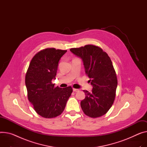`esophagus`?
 <instances>
[{
    "label": "esophagus",
    "instance_id": "obj_1",
    "mask_svg": "<svg viewBox=\"0 0 147 147\" xmlns=\"http://www.w3.org/2000/svg\"><path fill=\"white\" fill-rule=\"evenodd\" d=\"M78 91V89H75V88H73V91L74 92H77Z\"/></svg>",
    "mask_w": 147,
    "mask_h": 147
}]
</instances>
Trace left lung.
<instances>
[{
	"mask_svg": "<svg viewBox=\"0 0 147 147\" xmlns=\"http://www.w3.org/2000/svg\"><path fill=\"white\" fill-rule=\"evenodd\" d=\"M70 51L82 60L85 74L93 87L91 92L84 90L85 98L81 102L82 111L91 118L105 115L114 103L118 85L110 58L102 49L92 45Z\"/></svg>",
	"mask_w": 147,
	"mask_h": 147,
	"instance_id": "left-lung-1",
	"label": "left lung"
}]
</instances>
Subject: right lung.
<instances>
[{
  "mask_svg": "<svg viewBox=\"0 0 147 147\" xmlns=\"http://www.w3.org/2000/svg\"><path fill=\"white\" fill-rule=\"evenodd\" d=\"M66 50L47 48L36 53L30 61L25 76L29 102L41 117L52 118L63 111L72 88L55 87L58 63Z\"/></svg>",
  "mask_w": 147,
  "mask_h": 147,
  "instance_id": "add662e5",
  "label": "right lung"
}]
</instances>
